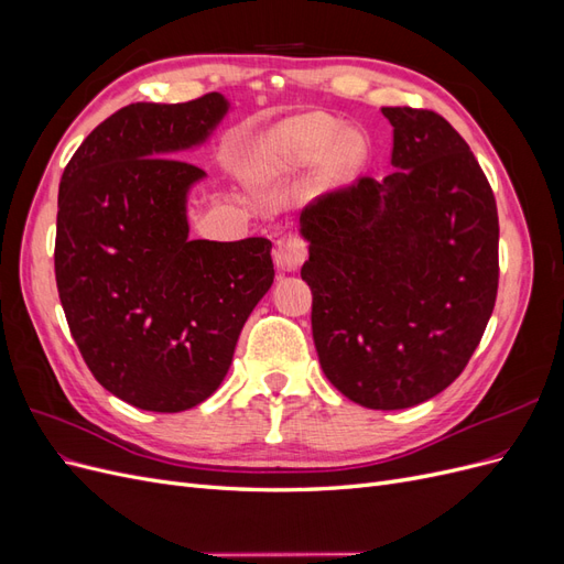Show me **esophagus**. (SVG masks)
Segmentation results:
<instances>
[{
    "mask_svg": "<svg viewBox=\"0 0 564 564\" xmlns=\"http://www.w3.org/2000/svg\"><path fill=\"white\" fill-rule=\"evenodd\" d=\"M305 256H308V247H305V242L299 240V237L280 240L275 245V251H272V259H275V265L282 272H296L303 265Z\"/></svg>",
    "mask_w": 564,
    "mask_h": 564,
    "instance_id": "34e87169",
    "label": "esophagus"
}]
</instances>
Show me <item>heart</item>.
Here are the masks:
<instances>
[{"label": "heart", "instance_id": "obj_1", "mask_svg": "<svg viewBox=\"0 0 564 564\" xmlns=\"http://www.w3.org/2000/svg\"><path fill=\"white\" fill-rule=\"evenodd\" d=\"M369 143L355 127H344L338 119L311 112L289 117L272 129L259 148L265 166H311L322 162L324 183H350L367 162Z\"/></svg>", "mask_w": 564, "mask_h": 564}]
</instances>
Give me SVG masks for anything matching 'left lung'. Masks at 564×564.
Wrapping results in <instances>:
<instances>
[{"label": "left lung", "mask_w": 564, "mask_h": 564, "mask_svg": "<svg viewBox=\"0 0 564 564\" xmlns=\"http://www.w3.org/2000/svg\"><path fill=\"white\" fill-rule=\"evenodd\" d=\"M381 112L395 172L301 212V278L324 377L367 409H406L445 390L480 344L499 286V216L445 117Z\"/></svg>", "instance_id": "1"}]
</instances>
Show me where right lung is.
Here are the masks:
<instances>
[{"label": "right lung", "mask_w": 564, "mask_h": 564, "mask_svg": "<svg viewBox=\"0 0 564 564\" xmlns=\"http://www.w3.org/2000/svg\"><path fill=\"white\" fill-rule=\"evenodd\" d=\"M228 112L224 94L131 104L84 139L61 178L54 259L67 324L96 381L145 412L214 395L275 278L265 237L191 240L187 197L207 174L178 158Z\"/></svg>", "instance_id": "1"}]
</instances>
